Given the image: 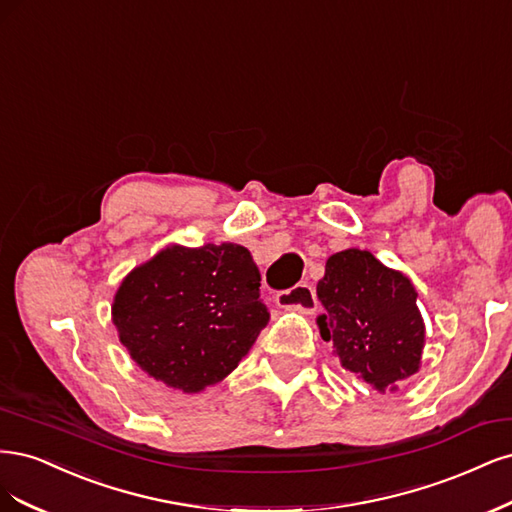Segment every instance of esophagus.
I'll return each mask as SVG.
<instances>
[{
  "label": "esophagus",
  "mask_w": 512,
  "mask_h": 512,
  "mask_svg": "<svg viewBox=\"0 0 512 512\" xmlns=\"http://www.w3.org/2000/svg\"><path fill=\"white\" fill-rule=\"evenodd\" d=\"M276 304H278V308H283V310L310 315V312L317 308L315 289H312L310 285H295L293 289L276 293Z\"/></svg>",
  "instance_id": "esophagus-1"
}]
</instances>
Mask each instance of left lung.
I'll return each mask as SVG.
<instances>
[{
  "instance_id": "1",
  "label": "left lung",
  "mask_w": 512,
  "mask_h": 512,
  "mask_svg": "<svg viewBox=\"0 0 512 512\" xmlns=\"http://www.w3.org/2000/svg\"><path fill=\"white\" fill-rule=\"evenodd\" d=\"M317 295L325 308L321 338L334 344L344 370L378 393L398 391L419 372L425 323L406 274L370 251L346 249L327 259Z\"/></svg>"
}]
</instances>
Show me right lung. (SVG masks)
Listing matches in <instances>:
<instances>
[{"label":"right lung","mask_w":512,"mask_h":512,"mask_svg":"<svg viewBox=\"0 0 512 512\" xmlns=\"http://www.w3.org/2000/svg\"><path fill=\"white\" fill-rule=\"evenodd\" d=\"M259 280L240 244H170L123 278L112 323L142 372L200 393L232 374L268 325Z\"/></svg>","instance_id":"add662e5"}]
</instances>
